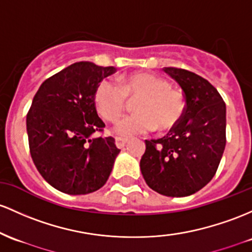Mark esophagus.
Instances as JSON below:
<instances>
[{
  "mask_svg": "<svg viewBox=\"0 0 252 252\" xmlns=\"http://www.w3.org/2000/svg\"><path fill=\"white\" fill-rule=\"evenodd\" d=\"M115 142H116V146H117L118 148H123L124 146L126 145V142H128V140L124 139V137H121V136H116Z\"/></svg>",
  "mask_w": 252,
  "mask_h": 252,
  "instance_id": "esophagus-1",
  "label": "esophagus"
}]
</instances>
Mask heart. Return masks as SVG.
I'll return each instance as SVG.
<instances>
[{"mask_svg": "<svg viewBox=\"0 0 252 252\" xmlns=\"http://www.w3.org/2000/svg\"><path fill=\"white\" fill-rule=\"evenodd\" d=\"M140 95L135 104L136 113L121 118L113 126L116 134L131 137L153 130L172 129L183 117L187 107L182 91L171 88L170 82L153 74L136 73L122 81L104 80L95 93V103L101 117L117 120L126 107V96Z\"/></svg>", "mask_w": 252, "mask_h": 252, "instance_id": "b5f03b06", "label": "heart"}]
</instances>
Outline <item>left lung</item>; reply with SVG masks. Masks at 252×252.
<instances>
[{
  "mask_svg": "<svg viewBox=\"0 0 252 252\" xmlns=\"http://www.w3.org/2000/svg\"><path fill=\"white\" fill-rule=\"evenodd\" d=\"M162 70L181 86L182 120L158 140H146L141 173L154 191L184 197L201 190L217 172L226 146V105L214 86L185 69Z\"/></svg>",
  "mask_w": 252,
  "mask_h": 252,
  "instance_id": "obj_1",
  "label": "left lung"
}]
</instances>
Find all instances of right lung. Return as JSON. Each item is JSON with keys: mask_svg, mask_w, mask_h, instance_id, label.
<instances>
[{"mask_svg": "<svg viewBox=\"0 0 252 252\" xmlns=\"http://www.w3.org/2000/svg\"><path fill=\"white\" fill-rule=\"evenodd\" d=\"M115 67L76 62L46 79L26 117L30 152L48 183L69 195H86L109 179L120 153L95 109L99 84Z\"/></svg>", "mask_w": 252, "mask_h": 252, "instance_id": "1", "label": "right lung"}]
</instances>
